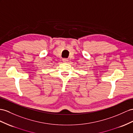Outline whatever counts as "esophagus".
<instances>
[{"label": "esophagus", "mask_w": 133, "mask_h": 133, "mask_svg": "<svg viewBox=\"0 0 133 133\" xmlns=\"http://www.w3.org/2000/svg\"><path fill=\"white\" fill-rule=\"evenodd\" d=\"M62 61H63V62H67V61H68V59H67V58H63V59H62Z\"/></svg>", "instance_id": "obj_1"}]
</instances>
